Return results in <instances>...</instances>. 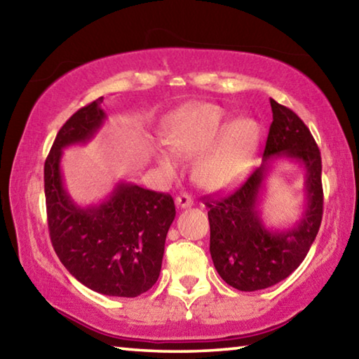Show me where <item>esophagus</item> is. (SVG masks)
I'll return each instance as SVG.
<instances>
[{
  "label": "esophagus",
  "mask_w": 359,
  "mask_h": 359,
  "mask_svg": "<svg viewBox=\"0 0 359 359\" xmlns=\"http://www.w3.org/2000/svg\"><path fill=\"white\" fill-rule=\"evenodd\" d=\"M175 204H177V208H182V209L191 208L193 199H191V196L188 193H180L179 196L175 198Z\"/></svg>",
  "instance_id": "1"
}]
</instances>
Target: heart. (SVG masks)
I'll return each mask as SVG.
<instances>
[{
    "label": "heart",
    "instance_id": "1",
    "mask_svg": "<svg viewBox=\"0 0 359 359\" xmlns=\"http://www.w3.org/2000/svg\"><path fill=\"white\" fill-rule=\"evenodd\" d=\"M259 126L252 118H239L228 125L226 114L214 104L182 109L169 120L166 141L175 155L193 158L194 180L208 190L228 187L245 172L257 150ZM156 160L166 172L177 169V158L165 147L156 149Z\"/></svg>",
    "mask_w": 359,
    "mask_h": 359
}]
</instances>
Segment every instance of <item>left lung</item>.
I'll list each match as a JSON object with an SVG mask.
<instances>
[{
    "label": "left lung",
    "mask_w": 359,
    "mask_h": 359,
    "mask_svg": "<svg viewBox=\"0 0 359 359\" xmlns=\"http://www.w3.org/2000/svg\"><path fill=\"white\" fill-rule=\"evenodd\" d=\"M272 123L263 165L226 196H204L209 208L210 257L224 282L239 291L269 288L299 266L313 244L323 217L321 155L306 123L271 98ZM293 157L306 168L308 208L297 226L269 231L260 223L257 199L272 159Z\"/></svg>",
    "instance_id": "obj_1"
}]
</instances>
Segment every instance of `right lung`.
<instances>
[{"instance_id": "obj_1", "label": "right lung", "mask_w": 359, "mask_h": 359, "mask_svg": "<svg viewBox=\"0 0 359 359\" xmlns=\"http://www.w3.org/2000/svg\"><path fill=\"white\" fill-rule=\"evenodd\" d=\"M102 96L79 109L60 128L44 165L48 234L72 277L96 293L136 297L160 277L168 229L175 217L171 194L118 184L107 201L82 209L63 187L62 150L95 136L106 118Z\"/></svg>"}]
</instances>
